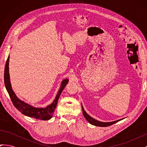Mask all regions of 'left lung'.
Segmentation results:
<instances>
[{"label": "left lung", "instance_id": "1", "mask_svg": "<svg viewBox=\"0 0 147 147\" xmlns=\"http://www.w3.org/2000/svg\"><path fill=\"white\" fill-rule=\"evenodd\" d=\"M82 111H83V116L84 117L86 118V119L87 121L90 123L92 125H94V126H99V127H107V126H109L112 125L114 123H117L120 120H122L123 119V118L122 119H120L118 120H117V121H111V122H102V121H99L98 120H96L94 118H92L91 117H90V115H89L86 112V111L84 110V108L83 105H82Z\"/></svg>", "mask_w": 147, "mask_h": 147}]
</instances>
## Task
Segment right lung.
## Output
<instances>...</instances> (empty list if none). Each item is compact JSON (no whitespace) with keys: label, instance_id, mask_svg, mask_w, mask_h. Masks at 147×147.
<instances>
[{"label":"right lung","instance_id":"1","mask_svg":"<svg viewBox=\"0 0 147 147\" xmlns=\"http://www.w3.org/2000/svg\"><path fill=\"white\" fill-rule=\"evenodd\" d=\"M9 57L10 56H8L5 66V70H4V83H5L6 90L8 93V94L10 96L13 105H14L15 107L20 112L28 117L42 120H48L51 119L56 107L57 103L59 98V96L61 92H63L64 88L67 85V84L68 83L69 80L64 79V80L62 81L60 88L58 92H57V94L55 100H53L51 104L47 106L45 108L35 107L26 103L24 101L20 99L16 96L14 91H13L9 75Z\"/></svg>","mask_w":147,"mask_h":147}]
</instances>
